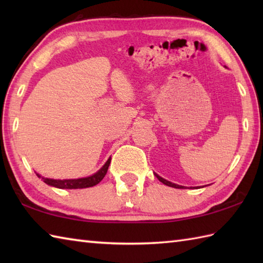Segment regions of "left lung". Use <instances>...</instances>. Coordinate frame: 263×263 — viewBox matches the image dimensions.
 Masks as SVG:
<instances>
[{
  "instance_id": "left-lung-1",
  "label": "left lung",
  "mask_w": 263,
  "mask_h": 263,
  "mask_svg": "<svg viewBox=\"0 0 263 263\" xmlns=\"http://www.w3.org/2000/svg\"><path fill=\"white\" fill-rule=\"evenodd\" d=\"M156 176H157V178L158 180L161 182V183H164L165 185H168V186H172V187H175V189H183L184 186H182V185H177V184H174V183H172V182H170V181H166V180H164L163 177H160L159 175H157V174H155Z\"/></svg>"
}]
</instances>
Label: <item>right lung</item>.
I'll list each match as a JSON object with an SVG mask.
<instances>
[{
	"label": "right lung",
	"mask_w": 263,
	"mask_h": 263,
	"mask_svg": "<svg viewBox=\"0 0 263 263\" xmlns=\"http://www.w3.org/2000/svg\"><path fill=\"white\" fill-rule=\"evenodd\" d=\"M110 164V158L106 161V164L100 168L97 173H95L93 175L85 177V178H77V180H53V178H46L42 177V180L46 184L51 186H55L59 189H85V187H91L96 185L100 181L105 177L106 173H107L108 166ZM41 177V175H38Z\"/></svg>",
	"instance_id": "1"
}]
</instances>
